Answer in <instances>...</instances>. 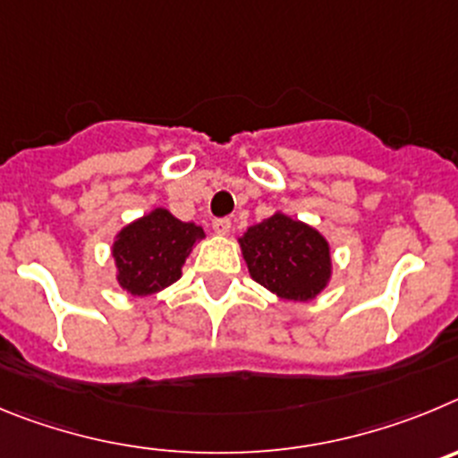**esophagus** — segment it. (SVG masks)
Listing matches in <instances>:
<instances>
[{
  "instance_id": "obj_1",
  "label": "esophagus",
  "mask_w": 458,
  "mask_h": 458,
  "mask_svg": "<svg viewBox=\"0 0 458 458\" xmlns=\"http://www.w3.org/2000/svg\"><path fill=\"white\" fill-rule=\"evenodd\" d=\"M230 228H233V224H230V219H214L212 221V230L216 234H228Z\"/></svg>"
}]
</instances>
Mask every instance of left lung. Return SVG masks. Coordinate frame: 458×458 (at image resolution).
Masks as SVG:
<instances>
[{
    "mask_svg": "<svg viewBox=\"0 0 458 458\" xmlns=\"http://www.w3.org/2000/svg\"><path fill=\"white\" fill-rule=\"evenodd\" d=\"M255 283L290 301H310L331 278L328 242L310 225L274 214L239 239Z\"/></svg>",
    "mask_w": 458,
    "mask_h": 458,
    "instance_id": "8db88e82",
    "label": "left lung"
}]
</instances>
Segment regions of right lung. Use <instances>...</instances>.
<instances>
[{"label":"right lung","instance_id":"1","mask_svg":"<svg viewBox=\"0 0 458 458\" xmlns=\"http://www.w3.org/2000/svg\"><path fill=\"white\" fill-rule=\"evenodd\" d=\"M203 237L200 225L184 224L162 208L152 209L114 242L118 283L137 296L164 290L180 278L189 250Z\"/></svg>","mask_w":458,"mask_h":458}]
</instances>
